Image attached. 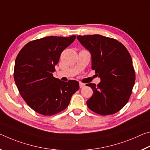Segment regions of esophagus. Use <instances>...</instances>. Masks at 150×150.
<instances>
[{
  "instance_id": "1",
  "label": "esophagus",
  "mask_w": 150,
  "mask_h": 150,
  "mask_svg": "<svg viewBox=\"0 0 150 150\" xmlns=\"http://www.w3.org/2000/svg\"><path fill=\"white\" fill-rule=\"evenodd\" d=\"M85 86V84L84 83H82V82H80V88H84Z\"/></svg>"
}]
</instances>
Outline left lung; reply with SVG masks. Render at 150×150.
Returning a JSON list of instances; mask_svg holds the SVG:
<instances>
[{
    "instance_id": "obj_1",
    "label": "left lung",
    "mask_w": 150,
    "mask_h": 150,
    "mask_svg": "<svg viewBox=\"0 0 150 150\" xmlns=\"http://www.w3.org/2000/svg\"><path fill=\"white\" fill-rule=\"evenodd\" d=\"M91 54L92 69L100 78L98 85L90 83L93 94L88 107L98 114H115L127 104L134 86L132 59L126 48L114 38L100 34L77 36Z\"/></svg>"
}]
</instances>
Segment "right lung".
<instances>
[{
    "label": "right lung",
    "instance_id": "obj_1",
    "mask_svg": "<svg viewBox=\"0 0 150 150\" xmlns=\"http://www.w3.org/2000/svg\"><path fill=\"white\" fill-rule=\"evenodd\" d=\"M75 38L50 36L29 42L16 56V85L28 106L38 114L52 116L62 111L79 89L77 81L65 82L53 76L61 53Z\"/></svg>",
    "mask_w": 150,
    "mask_h": 150
}]
</instances>
